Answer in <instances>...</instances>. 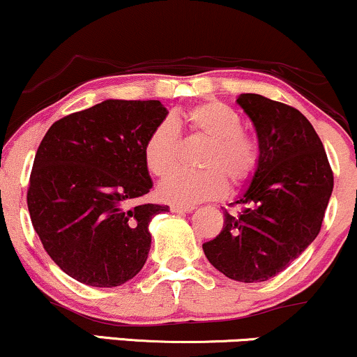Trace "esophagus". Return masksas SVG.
Masks as SVG:
<instances>
[{"label": "esophagus", "mask_w": 357, "mask_h": 357, "mask_svg": "<svg viewBox=\"0 0 357 357\" xmlns=\"http://www.w3.org/2000/svg\"><path fill=\"white\" fill-rule=\"evenodd\" d=\"M194 205H170V211L172 212H177V213H183V212H192L194 211Z\"/></svg>", "instance_id": "34e87169"}]
</instances>
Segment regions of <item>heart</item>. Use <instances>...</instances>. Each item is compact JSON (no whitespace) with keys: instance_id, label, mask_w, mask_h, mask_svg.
Listing matches in <instances>:
<instances>
[{"instance_id":"1","label":"heart","mask_w":357,"mask_h":357,"mask_svg":"<svg viewBox=\"0 0 357 357\" xmlns=\"http://www.w3.org/2000/svg\"><path fill=\"white\" fill-rule=\"evenodd\" d=\"M190 132L208 140L200 158L202 172H175L163 180L158 195L175 205H194L220 199L232 187L249 185L261 167V145L252 133L242 128L241 115L229 105L208 100L183 110ZM180 133L175 121H158L146 135L142 157L145 169L153 177H167L177 167Z\"/></svg>"}]
</instances>
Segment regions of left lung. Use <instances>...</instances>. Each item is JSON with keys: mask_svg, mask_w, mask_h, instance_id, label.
I'll list each match as a JSON object with an SVG mask.
<instances>
[{"mask_svg": "<svg viewBox=\"0 0 357 357\" xmlns=\"http://www.w3.org/2000/svg\"><path fill=\"white\" fill-rule=\"evenodd\" d=\"M252 120L261 167L236 213L202 245L208 262L238 282H264L282 272L319 234L334 175L319 135L294 107L262 95L237 98Z\"/></svg>", "mask_w": 357, "mask_h": 357, "instance_id": "obj_1", "label": "left lung"}]
</instances>
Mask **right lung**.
Segmentation results:
<instances>
[{"label":"right lung","mask_w":357,"mask_h":357,"mask_svg":"<svg viewBox=\"0 0 357 357\" xmlns=\"http://www.w3.org/2000/svg\"><path fill=\"white\" fill-rule=\"evenodd\" d=\"M167 110L105 100L50 127L28 183V211L53 262L78 282L116 287L149 257V224L169 205L133 204L152 188L142 146Z\"/></svg>","instance_id":"obj_1"}]
</instances>
